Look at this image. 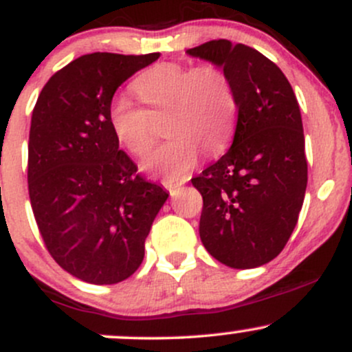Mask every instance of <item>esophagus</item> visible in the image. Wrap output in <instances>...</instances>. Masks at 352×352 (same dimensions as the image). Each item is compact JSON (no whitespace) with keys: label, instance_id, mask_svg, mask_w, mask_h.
<instances>
[{"label":"esophagus","instance_id":"1","mask_svg":"<svg viewBox=\"0 0 352 352\" xmlns=\"http://www.w3.org/2000/svg\"><path fill=\"white\" fill-rule=\"evenodd\" d=\"M165 187H167V190H168V193H170L172 197H175L177 193L180 192V185H173V184H167L165 185Z\"/></svg>","mask_w":352,"mask_h":352}]
</instances>
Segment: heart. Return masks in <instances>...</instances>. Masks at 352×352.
Returning a JSON list of instances; mask_svg holds the SVG:
<instances>
[{"label":"heart","instance_id":"obj_1","mask_svg":"<svg viewBox=\"0 0 352 352\" xmlns=\"http://www.w3.org/2000/svg\"><path fill=\"white\" fill-rule=\"evenodd\" d=\"M147 112L119 94L109 106V125L131 155L142 157L153 142L151 117L168 114L165 142L144 159L145 172L168 184L187 179L199 164L201 148L213 155L227 147L236 125V96L232 80L215 64L190 67L162 63L132 84Z\"/></svg>","mask_w":352,"mask_h":352}]
</instances>
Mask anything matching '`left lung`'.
I'll return each mask as SVG.
<instances>
[{"label": "left lung", "instance_id": "left-lung-1", "mask_svg": "<svg viewBox=\"0 0 352 352\" xmlns=\"http://www.w3.org/2000/svg\"><path fill=\"white\" fill-rule=\"evenodd\" d=\"M223 67L236 96L228 152L192 179L201 193L200 238L232 268H256L288 243L308 184L301 112L280 67L245 44L213 39L187 51Z\"/></svg>", "mask_w": 352, "mask_h": 352}]
</instances>
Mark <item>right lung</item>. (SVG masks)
Instances as JSON below:
<instances>
[{"instance_id": "obj_1", "label": "right lung", "mask_w": 352, "mask_h": 352, "mask_svg": "<svg viewBox=\"0 0 352 352\" xmlns=\"http://www.w3.org/2000/svg\"><path fill=\"white\" fill-rule=\"evenodd\" d=\"M159 56H80L51 76L33 109L28 190L36 223L56 263L92 285L135 273L168 197L119 151L107 117L117 87Z\"/></svg>"}]
</instances>
